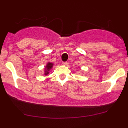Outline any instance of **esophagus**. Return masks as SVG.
Listing matches in <instances>:
<instances>
[{"instance_id": "obj_1", "label": "esophagus", "mask_w": 128, "mask_h": 128, "mask_svg": "<svg viewBox=\"0 0 128 128\" xmlns=\"http://www.w3.org/2000/svg\"><path fill=\"white\" fill-rule=\"evenodd\" d=\"M62 64H63V66H67L68 63H67V62H63Z\"/></svg>"}]
</instances>
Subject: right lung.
Here are the masks:
<instances>
[{"instance_id": "obj_1", "label": "right lung", "mask_w": 128, "mask_h": 128, "mask_svg": "<svg viewBox=\"0 0 128 128\" xmlns=\"http://www.w3.org/2000/svg\"><path fill=\"white\" fill-rule=\"evenodd\" d=\"M54 66V64L52 62H48L46 66L45 67V68H44V75H47L49 73V72H50V71L51 69L52 68V67H53Z\"/></svg>"}]
</instances>
